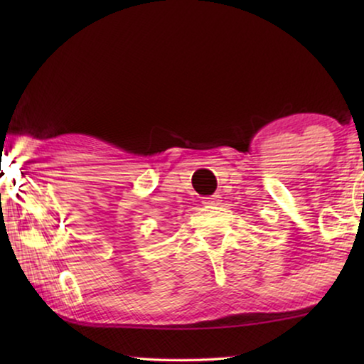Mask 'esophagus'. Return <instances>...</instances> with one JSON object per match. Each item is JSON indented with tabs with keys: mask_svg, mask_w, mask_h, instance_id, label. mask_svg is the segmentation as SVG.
I'll list each match as a JSON object with an SVG mask.
<instances>
[{
	"mask_svg": "<svg viewBox=\"0 0 364 364\" xmlns=\"http://www.w3.org/2000/svg\"><path fill=\"white\" fill-rule=\"evenodd\" d=\"M220 196H217V193H215V196H210V197H205V198H203V205H205V207H215V205H218V203H220Z\"/></svg>",
	"mask_w": 364,
	"mask_h": 364,
	"instance_id": "obj_1",
	"label": "esophagus"
}]
</instances>
